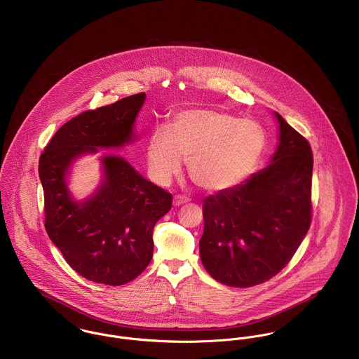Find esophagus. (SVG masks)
Wrapping results in <instances>:
<instances>
[{
  "label": "esophagus",
  "instance_id": "34e87169",
  "mask_svg": "<svg viewBox=\"0 0 359 359\" xmlns=\"http://www.w3.org/2000/svg\"><path fill=\"white\" fill-rule=\"evenodd\" d=\"M187 202H189V198L184 197V196H176V197L173 198V205H175V206H180V205H184V203H187Z\"/></svg>",
  "mask_w": 359,
  "mask_h": 359
}]
</instances>
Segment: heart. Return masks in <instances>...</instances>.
Wrapping results in <instances>:
<instances>
[{
	"label": "heart",
	"mask_w": 359,
	"mask_h": 359,
	"mask_svg": "<svg viewBox=\"0 0 359 359\" xmlns=\"http://www.w3.org/2000/svg\"><path fill=\"white\" fill-rule=\"evenodd\" d=\"M264 129L252 120L213 109L177 113L169 129H157L147 146L153 176L168 182L189 161V173L208 191H227L243 183L266 150Z\"/></svg>",
	"instance_id": "1"
}]
</instances>
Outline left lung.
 <instances>
[{"mask_svg": "<svg viewBox=\"0 0 359 359\" xmlns=\"http://www.w3.org/2000/svg\"><path fill=\"white\" fill-rule=\"evenodd\" d=\"M271 163L237 187L203 201L201 262L222 283L249 287L277 276L306 237L313 216V150L278 113Z\"/></svg>", "mask_w": 359, "mask_h": 359, "instance_id": "1", "label": "left lung"}]
</instances>
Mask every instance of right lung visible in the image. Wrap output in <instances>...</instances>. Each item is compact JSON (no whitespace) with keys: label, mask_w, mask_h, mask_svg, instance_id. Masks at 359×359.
I'll list each match as a JSON object with an SVG mask.
<instances>
[{"label":"right lung","mask_w":359,"mask_h":359,"mask_svg":"<svg viewBox=\"0 0 359 359\" xmlns=\"http://www.w3.org/2000/svg\"><path fill=\"white\" fill-rule=\"evenodd\" d=\"M144 99L142 92L81 113L59 128L39 162L45 230L69 266L97 283L118 286L146 270L154 226L170 210L172 194L116 156L103 158L104 180L92 198L74 202L65 177L80 154L130 142Z\"/></svg>","instance_id":"obj_1"}]
</instances>
